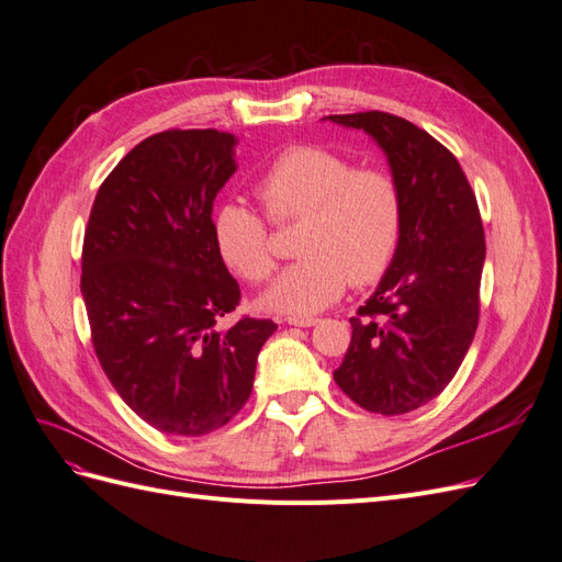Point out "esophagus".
I'll return each mask as SVG.
<instances>
[{"label":"esophagus","instance_id":"1","mask_svg":"<svg viewBox=\"0 0 562 562\" xmlns=\"http://www.w3.org/2000/svg\"><path fill=\"white\" fill-rule=\"evenodd\" d=\"M285 323H288V326H297V328H312V326H316L318 318H314V316H288Z\"/></svg>","mask_w":562,"mask_h":562}]
</instances>
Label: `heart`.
Wrapping results in <instances>:
<instances>
[{
  "label": "heart",
  "instance_id": "obj_1",
  "mask_svg": "<svg viewBox=\"0 0 562 562\" xmlns=\"http://www.w3.org/2000/svg\"><path fill=\"white\" fill-rule=\"evenodd\" d=\"M269 223L300 220L297 255L262 297L267 310L307 316L342 297L347 283L380 281L403 236V192L382 168H356L318 145L283 149L255 184ZM217 252L248 283L277 269L265 220L244 203H227L213 220Z\"/></svg>",
  "mask_w": 562,
  "mask_h": 562
}]
</instances>
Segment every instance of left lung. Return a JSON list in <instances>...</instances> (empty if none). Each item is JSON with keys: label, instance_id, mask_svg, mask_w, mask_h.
<instances>
[{"label": "left lung", "instance_id": "obj_1", "mask_svg": "<svg viewBox=\"0 0 562 562\" xmlns=\"http://www.w3.org/2000/svg\"><path fill=\"white\" fill-rule=\"evenodd\" d=\"M386 155L403 192V236L378 291L351 323L333 378L368 413L427 405L462 366L481 314L485 234L475 194L448 147L389 112L330 114Z\"/></svg>", "mask_w": 562, "mask_h": 562}]
</instances>
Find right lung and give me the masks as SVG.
<instances>
[{
	"mask_svg": "<svg viewBox=\"0 0 562 562\" xmlns=\"http://www.w3.org/2000/svg\"><path fill=\"white\" fill-rule=\"evenodd\" d=\"M232 133L164 131L135 145L95 194L81 295L100 366L149 427L211 434L241 411L277 323L244 316L213 236V201L234 176Z\"/></svg>",
	"mask_w": 562,
	"mask_h": 562,
	"instance_id": "right-lung-1",
	"label": "right lung"
}]
</instances>
